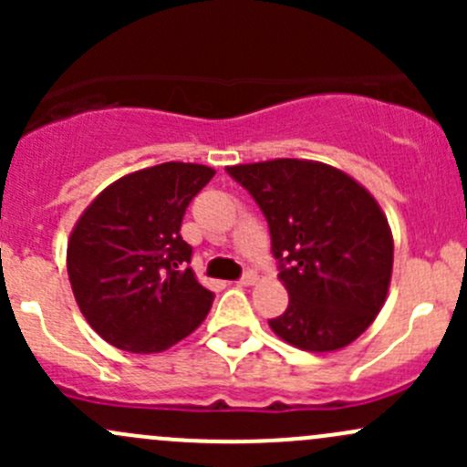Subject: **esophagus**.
Segmentation results:
<instances>
[{
  "mask_svg": "<svg viewBox=\"0 0 467 467\" xmlns=\"http://www.w3.org/2000/svg\"><path fill=\"white\" fill-rule=\"evenodd\" d=\"M255 280H257L255 273H253V271H246V273H244L242 277H239L237 285H239V286H248V285H253V282H255Z\"/></svg>",
  "mask_w": 467,
  "mask_h": 467,
  "instance_id": "obj_1",
  "label": "esophagus"
}]
</instances>
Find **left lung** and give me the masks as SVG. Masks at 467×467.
<instances>
[{
    "mask_svg": "<svg viewBox=\"0 0 467 467\" xmlns=\"http://www.w3.org/2000/svg\"><path fill=\"white\" fill-rule=\"evenodd\" d=\"M225 171L260 205L289 305L271 318L291 346L329 352L355 341L386 300L393 268L389 221L373 196L338 169L268 160Z\"/></svg>",
    "mask_w": 467,
    "mask_h": 467,
    "instance_id": "1",
    "label": "left lung"
}]
</instances>
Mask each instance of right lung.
<instances>
[{
    "label": "right lung",
    "instance_id": "add662e5",
    "mask_svg": "<svg viewBox=\"0 0 467 467\" xmlns=\"http://www.w3.org/2000/svg\"><path fill=\"white\" fill-rule=\"evenodd\" d=\"M212 176L203 164H155L112 182L78 219L67 244L69 285L110 346L162 352L210 312L214 294L194 277L181 225Z\"/></svg>",
    "mask_w": 467,
    "mask_h": 467
}]
</instances>
